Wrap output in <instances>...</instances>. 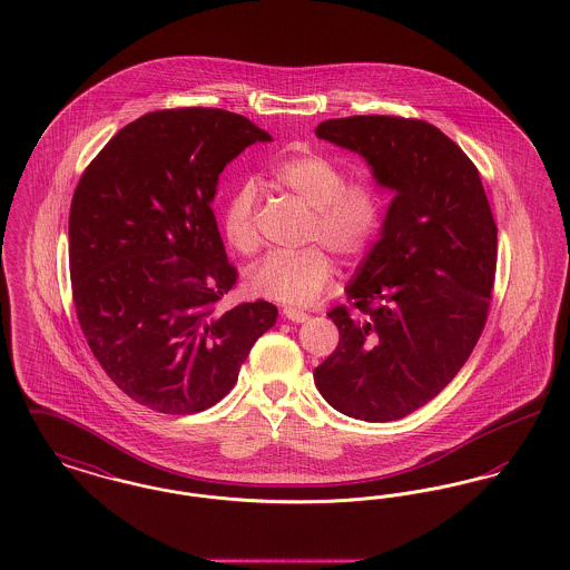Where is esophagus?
Instances as JSON below:
<instances>
[{"label": "esophagus", "instance_id": "esophagus-1", "mask_svg": "<svg viewBox=\"0 0 570 570\" xmlns=\"http://www.w3.org/2000/svg\"><path fill=\"white\" fill-rule=\"evenodd\" d=\"M282 314H284L288 321H293V323H305V321L309 318L305 312H301L297 307H284Z\"/></svg>", "mask_w": 570, "mask_h": 570}]
</instances>
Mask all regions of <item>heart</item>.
Instances as JSON below:
<instances>
[{
  "mask_svg": "<svg viewBox=\"0 0 570 570\" xmlns=\"http://www.w3.org/2000/svg\"><path fill=\"white\" fill-rule=\"evenodd\" d=\"M267 175L275 186L293 191L312 207L303 233V242L312 245L269 254L249 273V288L258 297L286 305L314 303L333 279V261L325 250L342 261L363 258L379 242L386 196L374 177H348L342 164L316 149L275 156ZM256 216L258 190L245 179L230 190L222 212L224 239L245 256L261 244Z\"/></svg>",
  "mask_w": 570,
  "mask_h": 570,
  "instance_id": "b5f03b06",
  "label": "heart"
}]
</instances>
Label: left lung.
<instances>
[{
	"label": "left lung",
	"instance_id": "obj_1",
	"mask_svg": "<svg viewBox=\"0 0 570 570\" xmlns=\"http://www.w3.org/2000/svg\"><path fill=\"white\" fill-rule=\"evenodd\" d=\"M316 136L358 151L395 196L382 237L328 318L321 395L361 421L425 406L458 376L488 323L498 228L479 170L435 126L395 115L326 119Z\"/></svg>",
	"mask_w": 570,
	"mask_h": 570
}]
</instances>
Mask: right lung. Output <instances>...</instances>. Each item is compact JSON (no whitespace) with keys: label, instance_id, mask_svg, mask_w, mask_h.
I'll return each mask as SVG.
<instances>
[{"label":"right lung","instance_id":"obj_1","mask_svg":"<svg viewBox=\"0 0 570 570\" xmlns=\"http://www.w3.org/2000/svg\"><path fill=\"white\" fill-rule=\"evenodd\" d=\"M258 140L272 136L230 110H154L82 170L68 228L77 318L107 376L140 406H214L275 325L269 301L219 307L239 273L212 200L224 166Z\"/></svg>","mask_w":570,"mask_h":570}]
</instances>
